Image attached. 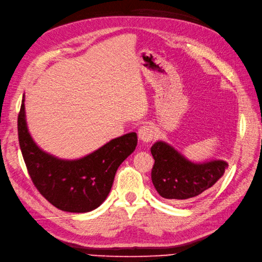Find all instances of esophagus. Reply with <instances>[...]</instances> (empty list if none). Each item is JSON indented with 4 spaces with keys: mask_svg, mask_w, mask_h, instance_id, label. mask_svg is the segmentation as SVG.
<instances>
[{
    "mask_svg": "<svg viewBox=\"0 0 262 262\" xmlns=\"http://www.w3.org/2000/svg\"><path fill=\"white\" fill-rule=\"evenodd\" d=\"M138 136L141 141L150 142L152 141V139L155 137V132L150 125H142L138 131Z\"/></svg>",
    "mask_w": 262,
    "mask_h": 262,
    "instance_id": "esophagus-1",
    "label": "esophagus"
}]
</instances>
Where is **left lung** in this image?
<instances>
[{
    "mask_svg": "<svg viewBox=\"0 0 262 262\" xmlns=\"http://www.w3.org/2000/svg\"><path fill=\"white\" fill-rule=\"evenodd\" d=\"M155 165L151 179L159 195L167 200L184 201L211 188L223 176L228 162L212 159L195 162L165 141L151 147Z\"/></svg>",
    "mask_w": 262,
    "mask_h": 262,
    "instance_id": "8db88e82",
    "label": "left lung"
}]
</instances>
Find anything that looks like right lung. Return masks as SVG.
<instances>
[{
	"label": "right lung",
	"mask_w": 262,
	"mask_h": 262,
	"mask_svg": "<svg viewBox=\"0 0 262 262\" xmlns=\"http://www.w3.org/2000/svg\"><path fill=\"white\" fill-rule=\"evenodd\" d=\"M17 133L23 159L34 186L52 205L71 213L91 212L106 200L116 170L138 143L137 133L130 132L112 139L82 158H58L33 141L26 120L25 95L17 116Z\"/></svg>",
	"instance_id": "1"
}]
</instances>
